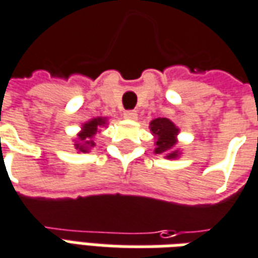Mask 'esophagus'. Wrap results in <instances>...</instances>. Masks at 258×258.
<instances>
[{
    "label": "esophagus",
    "instance_id": "obj_1",
    "mask_svg": "<svg viewBox=\"0 0 258 258\" xmlns=\"http://www.w3.org/2000/svg\"><path fill=\"white\" fill-rule=\"evenodd\" d=\"M124 118H127V120H137V117H138V113L135 110H127L123 113Z\"/></svg>",
    "mask_w": 258,
    "mask_h": 258
}]
</instances>
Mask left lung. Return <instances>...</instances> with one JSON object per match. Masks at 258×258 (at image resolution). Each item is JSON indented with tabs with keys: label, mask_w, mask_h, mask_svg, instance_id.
Listing matches in <instances>:
<instances>
[{
	"label": "left lung",
	"mask_w": 258,
	"mask_h": 258,
	"mask_svg": "<svg viewBox=\"0 0 258 258\" xmlns=\"http://www.w3.org/2000/svg\"><path fill=\"white\" fill-rule=\"evenodd\" d=\"M149 128L155 138V154L163 155L166 159H177L181 154L176 149L179 127L166 117H158L149 123Z\"/></svg>",
	"instance_id": "obj_1"
}]
</instances>
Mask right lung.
I'll return each instance as SVG.
<instances>
[{
    "mask_svg": "<svg viewBox=\"0 0 258 258\" xmlns=\"http://www.w3.org/2000/svg\"><path fill=\"white\" fill-rule=\"evenodd\" d=\"M107 125V117H93L89 121L82 124L81 131L74 140V147L78 152H89L95 147V135L98 134L102 127Z\"/></svg>",
    "mask_w": 258,
    "mask_h": 258,
    "instance_id": "1",
    "label": "right lung"
}]
</instances>
